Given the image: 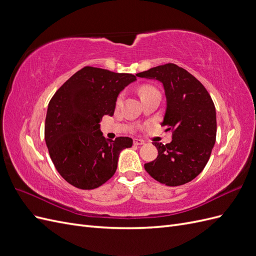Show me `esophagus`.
I'll return each instance as SVG.
<instances>
[{"instance_id":"1","label":"esophagus","mask_w":256,"mask_h":256,"mask_svg":"<svg viewBox=\"0 0 256 256\" xmlns=\"http://www.w3.org/2000/svg\"><path fill=\"white\" fill-rule=\"evenodd\" d=\"M134 145H143L144 141L140 140V138H134Z\"/></svg>"}]
</instances>
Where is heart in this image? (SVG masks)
<instances>
[{
  "instance_id": "obj_1",
  "label": "heart",
  "mask_w": 256,
  "mask_h": 256,
  "mask_svg": "<svg viewBox=\"0 0 256 256\" xmlns=\"http://www.w3.org/2000/svg\"><path fill=\"white\" fill-rule=\"evenodd\" d=\"M157 90H154V88H152V86H147V85H145V86H142L141 88H140V95H141V97H144V96H146V95H150V94H152V92H156ZM122 95H120L118 96V104H120V102H122Z\"/></svg>"
}]
</instances>
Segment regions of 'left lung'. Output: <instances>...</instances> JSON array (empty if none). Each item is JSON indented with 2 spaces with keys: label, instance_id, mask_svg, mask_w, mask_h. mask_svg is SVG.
<instances>
[{
  "label": "left lung",
  "instance_id": "8db88e82",
  "mask_svg": "<svg viewBox=\"0 0 256 256\" xmlns=\"http://www.w3.org/2000/svg\"><path fill=\"white\" fill-rule=\"evenodd\" d=\"M162 83L166 108L162 126L173 132L168 144L152 143L158 157L144 168L154 180L170 187L191 182L203 171L216 143V108L196 78L175 64L152 67L136 74Z\"/></svg>",
  "mask_w": 256,
  "mask_h": 256
}]
</instances>
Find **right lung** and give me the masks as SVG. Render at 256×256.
<instances>
[{
  "label": "right lung",
  "instance_id": "1",
  "mask_svg": "<svg viewBox=\"0 0 256 256\" xmlns=\"http://www.w3.org/2000/svg\"><path fill=\"white\" fill-rule=\"evenodd\" d=\"M136 80L134 74L86 66L53 95L44 140L54 166L67 182L92 190L114 175L120 152L132 146V138L106 140L100 122L114 114L120 92Z\"/></svg>",
  "mask_w": 256,
  "mask_h": 256
}]
</instances>
